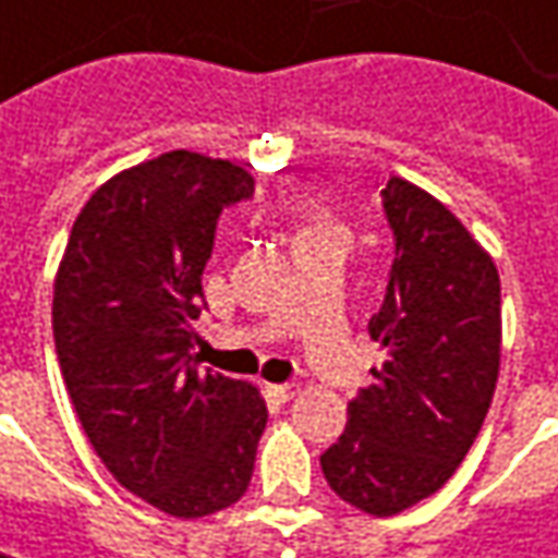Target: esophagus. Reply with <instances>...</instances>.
<instances>
[{"instance_id":"esophagus-1","label":"esophagus","mask_w":558,"mask_h":558,"mask_svg":"<svg viewBox=\"0 0 558 558\" xmlns=\"http://www.w3.org/2000/svg\"><path fill=\"white\" fill-rule=\"evenodd\" d=\"M268 391H271V395L278 398L280 404H283V401H290V398H296V391H300V385H296V381H283V385H268Z\"/></svg>"}]
</instances>
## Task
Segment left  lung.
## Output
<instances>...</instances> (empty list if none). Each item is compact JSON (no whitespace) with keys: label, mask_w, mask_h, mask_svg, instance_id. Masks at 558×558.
<instances>
[{"label":"left lung","mask_w":558,"mask_h":558,"mask_svg":"<svg viewBox=\"0 0 558 558\" xmlns=\"http://www.w3.org/2000/svg\"><path fill=\"white\" fill-rule=\"evenodd\" d=\"M395 258L369 338L385 360L350 401V426L322 454L328 486L369 514L433 496L486 420L499 378L502 293L464 223L408 180L378 189Z\"/></svg>","instance_id":"8db88e82"}]
</instances>
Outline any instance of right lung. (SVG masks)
I'll return each instance as SVG.
<instances>
[{
	"label": "right lung",
	"mask_w": 558,
	"mask_h": 558,
	"mask_svg": "<svg viewBox=\"0 0 558 558\" xmlns=\"http://www.w3.org/2000/svg\"><path fill=\"white\" fill-rule=\"evenodd\" d=\"M252 189L230 160L160 154L90 195L56 275V356L84 433L129 493L173 518L233 506L268 423L248 381L192 353L217 217Z\"/></svg>",
	"instance_id": "add662e5"
}]
</instances>
